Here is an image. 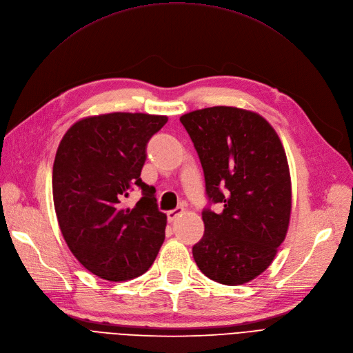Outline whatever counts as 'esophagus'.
Masks as SVG:
<instances>
[{
    "instance_id": "obj_1",
    "label": "esophagus",
    "mask_w": 353,
    "mask_h": 353,
    "mask_svg": "<svg viewBox=\"0 0 353 353\" xmlns=\"http://www.w3.org/2000/svg\"><path fill=\"white\" fill-rule=\"evenodd\" d=\"M182 212H183V208H182V207H178V208H175V210H171V211H168V212H166V216H168V221H170V223L175 221V218H176V216H179V215H181Z\"/></svg>"
}]
</instances>
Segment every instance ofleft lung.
<instances>
[{
    "label": "left lung",
    "instance_id": "8db88e82",
    "mask_svg": "<svg viewBox=\"0 0 353 353\" xmlns=\"http://www.w3.org/2000/svg\"><path fill=\"white\" fill-rule=\"evenodd\" d=\"M205 178L204 237L192 256L208 279L239 286L272 264L286 237L292 187L276 130L257 113L214 106L181 116ZM221 203L223 211L210 207Z\"/></svg>",
    "mask_w": 353,
    "mask_h": 353
}]
</instances>
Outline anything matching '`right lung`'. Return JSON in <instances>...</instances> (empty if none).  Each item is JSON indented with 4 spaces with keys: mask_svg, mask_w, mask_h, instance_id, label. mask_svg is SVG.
Returning <instances> with one entry per match:
<instances>
[{
    "mask_svg": "<svg viewBox=\"0 0 353 353\" xmlns=\"http://www.w3.org/2000/svg\"><path fill=\"white\" fill-rule=\"evenodd\" d=\"M166 116L109 113L74 123L53 165V199L63 237L88 270L110 281L143 274L165 240L166 215L141 178L146 145ZM143 196L133 209L121 199Z\"/></svg>",
    "mask_w": 353,
    "mask_h": 353,
    "instance_id": "1",
    "label": "right lung"
}]
</instances>
